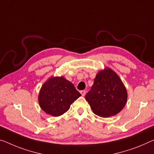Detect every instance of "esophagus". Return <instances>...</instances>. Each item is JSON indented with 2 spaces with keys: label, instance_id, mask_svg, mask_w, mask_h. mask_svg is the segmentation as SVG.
Returning <instances> with one entry per match:
<instances>
[{
  "label": "esophagus",
  "instance_id": "esophagus-1",
  "mask_svg": "<svg viewBox=\"0 0 154 154\" xmlns=\"http://www.w3.org/2000/svg\"><path fill=\"white\" fill-rule=\"evenodd\" d=\"M80 94H81V95H82V96H85V94H86V91H85V90L80 91Z\"/></svg>",
  "mask_w": 154,
  "mask_h": 154
}]
</instances>
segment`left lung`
Wrapping results in <instances>:
<instances>
[{"mask_svg": "<svg viewBox=\"0 0 154 154\" xmlns=\"http://www.w3.org/2000/svg\"><path fill=\"white\" fill-rule=\"evenodd\" d=\"M85 99L96 115L108 118L117 114L124 108L127 101V92L116 73L107 67L97 74Z\"/></svg>", "mask_w": 154, "mask_h": 154, "instance_id": "1", "label": "left lung"}]
</instances>
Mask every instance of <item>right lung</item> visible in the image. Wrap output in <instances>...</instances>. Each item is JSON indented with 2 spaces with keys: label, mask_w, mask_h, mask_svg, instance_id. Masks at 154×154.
Masks as SVG:
<instances>
[{
  "label": "right lung",
  "mask_w": 154,
  "mask_h": 154,
  "mask_svg": "<svg viewBox=\"0 0 154 154\" xmlns=\"http://www.w3.org/2000/svg\"><path fill=\"white\" fill-rule=\"evenodd\" d=\"M81 96L74 85L63 76L51 77L42 85L38 95L39 105L47 114L59 116Z\"/></svg>",
  "instance_id": "1"
}]
</instances>
